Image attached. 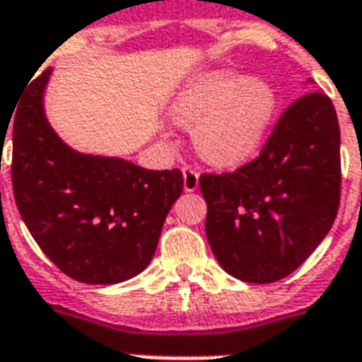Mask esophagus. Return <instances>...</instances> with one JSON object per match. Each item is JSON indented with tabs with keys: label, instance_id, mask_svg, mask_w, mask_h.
I'll list each match as a JSON object with an SVG mask.
<instances>
[{
	"label": "esophagus",
	"instance_id": "obj_1",
	"mask_svg": "<svg viewBox=\"0 0 362 362\" xmlns=\"http://www.w3.org/2000/svg\"><path fill=\"white\" fill-rule=\"evenodd\" d=\"M182 175H184V189L195 192L199 187V170L186 165V167H182Z\"/></svg>",
	"mask_w": 362,
	"mask_h": 362
}]
</instances>
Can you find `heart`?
I'll return each instance as SVG.
<instances>
[{
    "label": "heart",
    "instance_id": "b5f03b06",
    "mask_svg": "<svg viewBox=\"0 0 362 362\" xmlns=\"http://www.w3.org/2000/svg\"><path fill=\"white\" fill-rule=\"evenodd\" d=\"M175 112L193 131L210 163L238 165L257 152L276 112V95L259 76L220 69L204 73L176 99Z\"/></svg>",
    "mask_w": 362,
    "mask_h": 362
}]
</instances>
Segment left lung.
Here are the masks:
<instances>
[{"label": "left lung", "instance_id": "left-lung-1", "mask_svg": "<svg viewBox=\"0 0 362 362\" xmlns=\"http://www.w3.org/2000/svg\"><path fill=\"white\" fill-rule=\"evenodd\" d=\"M340 186L334 105L325 93H304L284 110L257 158L199 178L218 263L250 284L289 276L331 231Z\"/></svg>", "mask_w": 362, "mask_h": 362}]
</instances>
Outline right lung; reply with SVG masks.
<instances>
[{"mask_svg":"<svg viewBox=\"0 0 362 362\" xmlns=\"http://www.w3.org/2000/svg\"><path fill=\"white\" fill-rule=\"evenodd\" d=\"M50 73L33 78L11 115L18 212L45 255L69 278L99 286L129 280L152 261L184 176L180 169L148 170L71 150L42 110Z\"/></svg>","mask_w":362,"mask_h":362,"instance_id":"right-lung-1","label":"right lung"}]
</instances>
